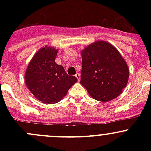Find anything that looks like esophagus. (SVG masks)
I'll return each instance as SVG.
<instances>
[{"label":"esophagus","instance_id":"obj_1","mask_svg":"<svg viewBox=\"0 0 151 151\" xmlns=\"http://www.w3.org/2000/svg\"><path fill=\"white\" fill-rule=\"evenodd\" d=\"M75 77L77 78V80H78V81H80V74H78V73H77V74H75Z\"/></svg>","mask_w":151,"mask_h":151}]
</instances>
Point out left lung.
Returning <instances> with one entry per match:
<instances>
[{"instance_id":"8db88e82","label":"left lung","mask_w":151,"mask_h":151,"mask_svg":"<svg viewBox=\"0 0 151 151\" xmlns=\"http://www.w3.org/2000/svg\"><path fill=\"white\" fill-rule=\"evenodd\" d=\"M80 83L96 100L109 101L117 98L129 77L127 64L115 47L96 42L82 51Z\"/></svg>"}]
</instances>
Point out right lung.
Masks as SVG:
<instances>
[{"label":"right lung","instance_id":"obj_1","mask_svg":"<svg viewBox=\"0 0 151 151\" xmlns=\"http://www.w3.org/2000/svg\"><path fill=\"white\" fill-rule=\"evenodd\" d=\"M58 50L40 49L29 63L25 75V84L38 100L45 104H55L66 95L77 78L68 76L64 68L55 63Z\"/></svg>","mask_w":151,"mask_h":151}]
</instances>
